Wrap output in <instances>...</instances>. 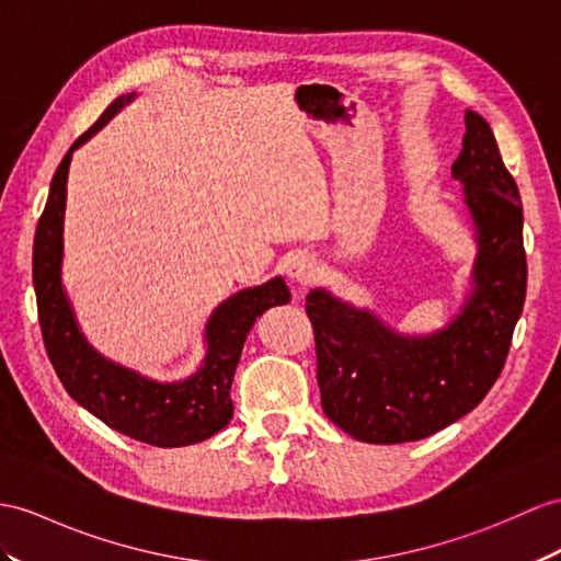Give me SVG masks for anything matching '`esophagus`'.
Here are the masks:
<instances>
[{"mask_svg":"<svg viewBox=\"0 0 561 561\" xmlns=\"http://www.w3.org/2000/svg\"><path fill=\"white\" fill-rule=\"evenodd\" d=\"M317 262H313V256L305 254V252H297L288 259V264H285V273H288V278H293L297 285H309L313 278H317Z\"/></svg>","mask_w":561,"mask_h":561,"instance_id":"esophagus-1","label":"esophagus"}]
</instances>
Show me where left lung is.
Masks as SVG:
<instances>
[{
	"instance_id": "obj_1",
	"label": "left lung",
	"mask_w": 561,
	"mask_h": 561,
	"mask_svg": "<svg viewBox=\"0 0 561 561\" xmlns=\"http://www.w3.org/2000/svg\"><path fill=\"white\" fill-rule=\"evenodd\" d=\"M453 163L476 259L463 307L428 335L394 331L325 288L307 295L321 407L354 440H421L467 416L497 380L526 299L524 207L488 121L471 108Z\"/></svg>"
}]
</instances>
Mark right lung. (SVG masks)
<instances>
[{"instance_id": "1", "label": "right lung", "mask_w": 561, "mask_h": 561, "mask_svg": "<svg viewBox=\"0 0 561 561\" xmlns=\"http://www.w3.org/2000/svg\"><path fill=\"white\" fill-rule=\"evenodd\" d=\"M133 100L135 92L116 98L61 159L35 230L33 285L45 347L66 392L108 428L133 440L157 447H185L211 438L233 419L230 386L244 340L256 317L271 307L290 302V290L276 276L224 299L204 325L207 352L199 368L181 380L142 376L135 368L106 359L88 343L61 280L68 167L76 149L83 147Z\"/></svg>"}]
</instances>
